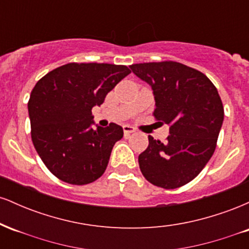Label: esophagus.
Wrapping results in <instances>:
<instances>
[{
  "label": "esophagus",
  "mask_w": 249,
  "mask_h": 249,
  "mask_svg": "<svg viewBox=\"0 0 249 249\" xmlns=\"http://www.w3.org/2000/svg\"><path fill=\"white\" fill-rule=\"evenodd\" d=\"M123 130H124L125 137H128L131 133L134 132V128L132 126H130V125H124V126H123Z\"/></svg>",
  "instance_id": "esophagus-1"
}]
</instances>
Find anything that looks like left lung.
Returning <instances> with one entry per match:
<instances>
[{
  "mask_svg": "<svg viewBox=\"0 0 249 249\" xmlns=\"http://www.w3.org/2000/svg\"><path fill=\"white\" fill-rule=\"evenodd\" d=\"M130 68L152 89L154 117L170 126L165 142L148 136V146L138 157L139 167L151 184L178 188L196 178L213 156L224 122L221 98L204 73L181 63Z\"/></svg>",
  "mask_w": 249,
  "mask_h": 249,
  "instance_id": "1",
  "label": "left lung"
}]
</instances>
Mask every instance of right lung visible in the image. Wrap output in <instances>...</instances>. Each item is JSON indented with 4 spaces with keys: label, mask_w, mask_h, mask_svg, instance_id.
Wrapping results in <instances>:
<instances>
[{
    "label": "right lung",
    "mask_w": 249,
    "mask_h": 249,
    "mask_svg": "<svg viewBox=\"0 0 249 249\" xmlns=\"http://www.w3.org/2000/svg\"><path fill=\"white\" fill-rule=\"evenodd\" d=\"M130 72L125 65L69 63L36 83L28 103L31 139L53 176L85 185L105 172L124 131L115 123L97 125L91 110Z\"/></svg>",
    "instance_id": "add662e5"
}]
</instances>
